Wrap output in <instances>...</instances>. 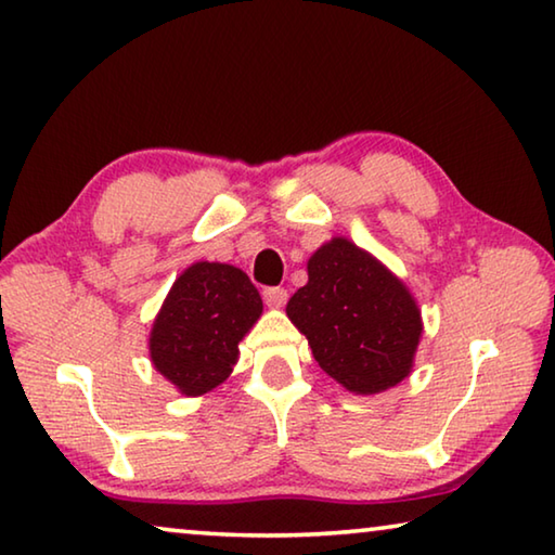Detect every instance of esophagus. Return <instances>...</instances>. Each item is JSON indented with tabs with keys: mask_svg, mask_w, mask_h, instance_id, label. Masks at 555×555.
<instances>
[{
	"mask_svg": "<svg viewBox=\"0 0 555 555\" xmlns=\"http://www.w3.org/2000/svg\"><path fill=\"white\" fill-rule=\"evenodd\" d=\"M286 300H288L286 288H281V286L264 288V304H267L269 308H284Z\"/></svg>",
	"mask_w": 555,
	"mask_h": 555,
	"instance_id": "obj_1",
	"label": "esophagus"
}]
</instances>
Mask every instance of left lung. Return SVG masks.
I'll return each instance as SVG.
<instances>
[{
    "label": "left lung",
    "mask_w": 555,
    "mask_h": 555,
    "mask_svg": "<svg viewBox=\"0 0 555 555\" xmlns=\"http://www.w3.org/2000/svg\"><path fill=\"white\" fill-rule=\"evenodd\" d=\"M286 315L327 377L362 397L406 379L424 335L409 286L347 237L313 251L308 284L291 296Z\"/></svg>",
    "instance_id": "left-lung-1"
}]
</instances>
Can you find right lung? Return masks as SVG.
I'll use <instances>...</instances> for the list:
<instances>
[{"label": "right lung", "instance_id": "add662e5", "mask_svg": "<svg viewBox=\"0 0 555 555\" xmlns=\"http://www.w3.org/2000/svg\"><path fill=\"white\" fill-rule=\"evenodd\" d=\"M261 296L242 269L195 261L173 281L149 333V357L183 397H203L230 377L240 343L259 321Z\"/></svg>", "mask_w": 555, "mask_h": 555}]
</instances>
